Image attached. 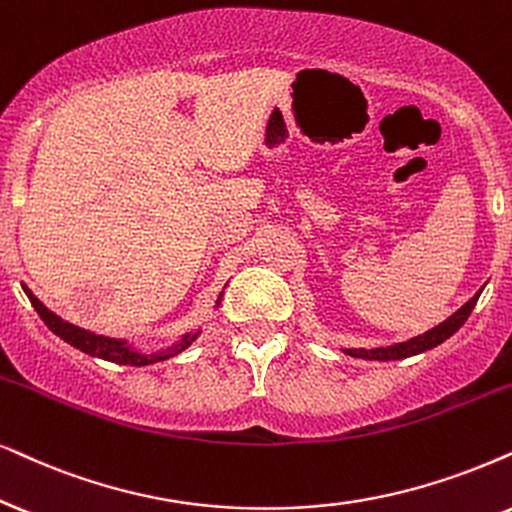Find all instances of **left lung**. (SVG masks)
I'll list each match as a JSON object with an SVG mask.
<instances>
[{
    "mask_svg": "<svg viewBox=\"0 0 512 512\" xmlns=\"http://www.w3.org/2000/svg\"><path fill=\"white\" fill-rule=\"evenodd\" d=\"M482 293V290H480ZM480 293L472 295L468 302L463 304L461 309H458L456 314H451L449 319L444 323H439V326L432 328V331L418 335V338H413L409 342H399V345H392V347H383V349H371V352H366V349H345L347 354H352V357H366V359H380V361H392V359H406V357H413V354H420L425 352V349H432L437 345H442L444 340H449L451 335H454L458 328L463 326L465 321H468V316L472 312V307H475L477 300H480Z\"/></svg>",
    "mask_w": 512,
    "mask_h": 512,
    "instance_id": "1",
    "label": "left lung"
}]
</instances>
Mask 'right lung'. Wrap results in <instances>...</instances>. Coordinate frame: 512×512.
I'll list each match as a JSON object with an SVG mask.
<instances>
[{"instance_id": "right-lung-1", "label": "right lung", "mask_w": 512, "mask_h": 512, "mask_svg": "<svg viewBox=\"0 0 512 512\" xmlns=\"http://www.w3.org/2000/svg\"><path fill=\"white\" fill-rule=\"evenodd\" d=\"M23 290H25V295H28V300H30L32 307H35V312L40 314L42 321L49 326L51 333H56L58 338L66 340L68 345L77 347V349H80V352L92 354V357H99V359H106V361H113V364L148 366V364H155V361H165V359L174 357V354H179L181 349H186L193 340L198 338V333L184 335L179 345L167 347L165 352L144 354V352H137V349H132L129 345H125V340H115V338H106V335L89 333V331H84V328H77V326H73V323L63 321L61 316H56L54 312H49V309L44 307V304L37 300V297L32 295L28 288L23 286Z\"/></svg>"}]
</instances>
